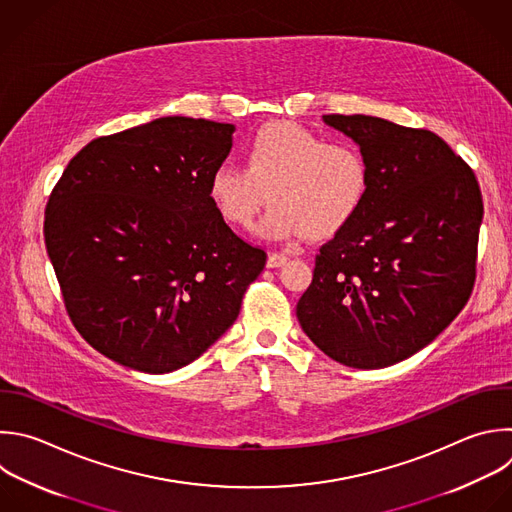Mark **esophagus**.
Wrapping results in <instances>:
<instances>
[{
	"label": "esophagus",
	"mask_w": 512,
	"mask_h": 512,
	"mask_svg": "<svg viewBox=\"0 0 512 512\" xmlns=\"http://www.w3.org/2000/svg\"><path fill=\"white\" fill-rule=\"evenodd\" d=\"M287 259H289V257H287L285 253H271V255L267 257V267H269V269H277V267L285 265Z\"/></svg>",
	"instance_id": "esophagus-1"
}]
</instances>
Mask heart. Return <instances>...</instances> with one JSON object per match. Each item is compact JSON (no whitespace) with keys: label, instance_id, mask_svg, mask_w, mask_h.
Wrapping results in <instances>:
<instances>
[{"label":"heart","instance_id":"b5f03b06","mask_svg":"<svg viewBox=\"0 0 512 512\" xmlns=\"http://www.w3.org/2000/svg\"><path fill=\"white\" fill-rule=\"evenodd\" d=\"M207 193L235 227H249L269 195L273 205L257 227L265 239H327L362 211L370 164L352 142H327L295 122H269L247 140L245 166L219 164Z\"/></svg>","mask_w":512,"mask_h":512}]
</instances>
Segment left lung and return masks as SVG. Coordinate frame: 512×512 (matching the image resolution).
I'll return each instance as SVG.
<instances>
[{"label": "left lung", "mask_w": 512, "mask_h": 512, "mask_svg": "<svg viewBox=\"0 0 512 512\" xmlns=\"http://www.w3.org/2000/svg\"><path fill=\"white\" fill-rule=\"evenodd\" d=\"M370 164L358 217L315 257L297 319L331 360L394 366L452 323L476 269L482 195L470 166L434 132L364 114H325Z\"/></svg>", "instance_id": "1"}]
</instances>
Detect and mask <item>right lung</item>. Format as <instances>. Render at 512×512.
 <instances>
[{"mask_svg":"<svg viewBox=\"0 0 512 512\" xmlns=\"http://www.w3.org/2000/svg\"><path fill=\"white\" fill-rule=\"evenodd\" d=\"M235 124L164 116L88 142L54 187L44 237L72 323L120 366L168 374L235 323L265 251L209 201Z\"/></svg>","mask_w":512,"mask_h":512,"instance_id":"add662e5","label":"right lung"}]
</instances>
